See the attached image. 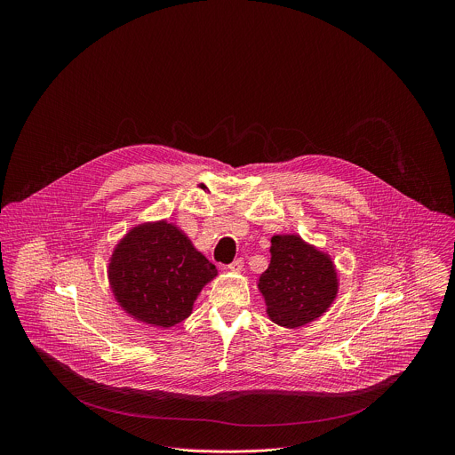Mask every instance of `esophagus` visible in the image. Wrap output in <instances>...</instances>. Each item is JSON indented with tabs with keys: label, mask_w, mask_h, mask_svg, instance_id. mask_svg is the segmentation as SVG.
Returning <instances> with one entry per match:
<instances>
[{
	"label": "esophagus",
	"mask_w": 455,
	"mask_h": 455,
	"mask_svg": "<svg viewBox=\"0 0 455 455\" xmlns=\"http://www.w3.org/2000/svg\"><path fill=\"white\" fill-rule=\"evenodd\" d=\"M227 268L232 270V272H241V268H243V257H237L235 261H232Z\"/></svg>",
	"instance_id": "1"
}]
</instances>
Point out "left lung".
I'll return each instance as SVG.
<instances>
[{
    "mask_svg": "<svg viewBox=\"0 0 455 455\" xmlns=\"http://www.w3.org/2000/svg\"><path fill=\"white\" fill-rule=\"evenodd\" d=\"M272 261L259 277L268 316L284 328H300L318 318L337 297L339 283L328 253L299 235H274Z\"/></svg>",
    "mask_w": 455,
    "mask_h": 455,
    "instance_id": "8db88e82",
    "label": "left lung"
}]
</instances>
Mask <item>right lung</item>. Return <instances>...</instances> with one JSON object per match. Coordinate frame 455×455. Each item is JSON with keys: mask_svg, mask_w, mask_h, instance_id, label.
Listing matches in <instances>:
<instances>
[{"mask_svg": "<svg viewBox=\"0 0 455 455\" xmlns=\"http://www.w3.org/2000/svg\"><path fill=\"white\" fill-rule=\"evenodd\" d=\"M109 284L120 306L151 326L171 328L185 320L216 267L178 227L139 225L116 244Z\"/></svg>", "mask_w": 455, "mask_h": 455, "instance_id": "obj_1", "label": "right lung"}]
</instances>
